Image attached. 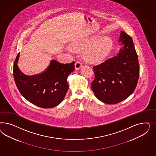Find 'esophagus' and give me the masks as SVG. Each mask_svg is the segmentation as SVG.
<instances>
[{
	"instance_id": "34e87169",
	"label": "esophagus",
	"mask_w": 156,
	"mask_h": 156,
	"mask_svg": "<svg viewBox=\"0 0 156 156\" xmlns=\"http://www.w3.org/2000/svg\"><path fill=\"white\" fill-rule=\"evenodd\" d=\"M83 62L81 59H79L78 61L76 63V70H78L80 69V67L82 66Z\"/></svg>"
}]
</instances>
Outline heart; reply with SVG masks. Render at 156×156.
<instances>
[{
    "instance_id": "1",
    "label": "heart",
    "mask_w": 156,
    "mask_h": 156,
    "mask_svg": "<svg viewBox=\"0 0 156 156\" xmlns=\"http://www.w3.org/2000/svg\"><path fill=\"white\" fill-rule=\"evenodd\" d=\"M113 45L112 39L108 37L92 38L86 43L84 48H87L86 54L90 59L94 61H102L109 55Z\"/></svg>"
}]
</instances>
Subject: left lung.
Listing matches in <instances>:
<instances>
[{
  "mask_svg": "<svg viewBox=\"0 0 156 156\" xmlns=\"http://www.w3.org/2000/svg\"><path fill=\"white\" fill-rule=\"evenodd\" d=\"M119 42L122 47L117 56L93 66L95 79L91 89L95 97L105 104H117L126 99L135 90L140 75L132 38L121 31Z\"/></svg>",
  "mask_w": 156,
  "mask_h": 156,
  "instance_id": "obj_1",
  "label": "left lung"
}]
</instances>
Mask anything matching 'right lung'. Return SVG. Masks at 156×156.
Returning <instances> with one entry per match:
<instances>
[{"mask_svg":"<svg viewBox=\"0 0 156 156\" xmlns=\"http://www.w3.org/2000/svg\"><path fill=\"white\" fill-rule=\"evenodd\" d=\"M19 56L20 52L15 60L13 74L15 84L24 98L42 108H51L61 104L69 89L67 78L75 70V62L62 64L51 60L45 71L28 76L18 66Z\"/></svg>","mask_w":156,"mask_h":156,"instance_id":"obj_1","label":"right lung"}]
</instances>
